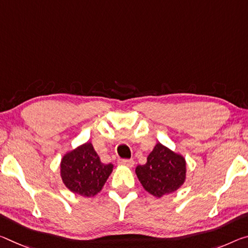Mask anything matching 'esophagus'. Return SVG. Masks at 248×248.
<instances>
[{
	"label": "esophagus",
	"mask_w": 248,
	"mask_h": 248,
	"mask_svg": "<svg viewBox=\"0 0 248 248\" xmlns=\"http://www.w3.org/2000/svg\"><path fill=\"white\" fill-rule=\"evenodd\" d=\"M119 163L123 164V166H127L129 168H132L133 166H135V161H133L132 159H121V160H119Z\"/></svg>",
	"instance_id": "34e87169"
}]
</instances>
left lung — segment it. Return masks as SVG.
<instances>
[{
	"instance_id": "obj_1",
	"label": "left lung",
	"mask_w": 248,
	"mask_h": 248,
	"mask_svg": "<svg viewBox=\"0 0 248 248\" xmlns=\"http://www.w3.org/2000/svg\"><path fill=\"white\" fill-rule=\"evenodd\" d=\"M136 173L145 191L161 198L176 191L184 183L186 160L161 143H156L148 155L147 163L137 167Z\"/></svg>"
}]
</instances>
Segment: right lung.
<instances>
[{"label":"right lung","mask_w":248,"mask_h":248,"mask_svg":"<svg viewBox=\"0 0 248 248\" xmlns=\"http://www.w3.org/2000/svg\"><path fill=\"white\" fill-rule=\"evenodd\" d=\"M112 168L111 163L101 162L93 144L87 142L64 155L61 174L66 187L74 193L90 198L100 192Z\"/></svg>","instance_id":"1"}]
</instances>
